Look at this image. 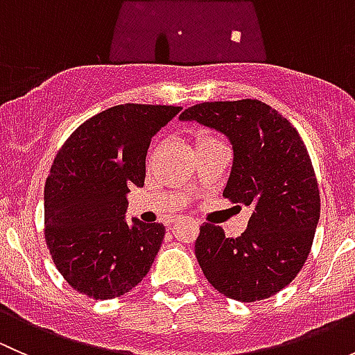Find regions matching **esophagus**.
Wrapping results in <instances>:
<instances>
[{
	"instance_id": "obj_1",
	"label": "esophagus",
	"mask_w": 355,
	"mask_h": 355,
	"mask_svg": "<svg viewBox=\"0 0 355 355\" xmlns=\"http://www.w3.org/2000/svg\"><path fill=\"white\" fill-rule=\"evenodd\" d=\"M177 220H178V218H173V220H170V225L171 223H177Z\"/></svg>"
}]
</instances>
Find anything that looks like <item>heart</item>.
Masks as SVG:
<instances>
[{
	"instance_id": "b5f03b06",
	"label": "heart",
	"mask_w": 355,
	"mask_h": 355,
	"mask_svg": "<svg viewBox=\"0 0 355 355\" xmlns=\"http://www.w3.org/2000/svg\"><path fill=\"white\" fill-rule=\"evenodd\" d=\"M213 142H220L216 137H213V135H207V134H198L194 137V146L196 149L202 148V146H207V144H213Z\"/></svg>"
}]
</instances>
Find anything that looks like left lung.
Listing matches in <instances>:
<instances>
[{"mask_svg": "<svg viewBox=\"0 0 355 355\" xmlns=\"http://www.w3.org/2000/svg\"><path fill=\"white\" fill-rule=\"evenodd\" d=\"M182 120L223 132L234 166L223 198L252 207L241 237L200 227L196 257L204 277L241 302L268 299L297 277L311 252L320 220V185L306 144L292 123L257 99L200 103Z\"/></svg>", "mask_w": 355, "mask_h": 355, "instance_id": "obj_1", "label": "left lung"}]
</instances>
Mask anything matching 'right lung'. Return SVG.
Listing matches in <instances>:
<instances>
[{"label": "right lung", "instance_id": "right-lung-1", "mask_svg": "<svg viewBox=\"0 0 355 355\" xmlns=\"http://www.w3.org/2000/svg\"><path fill=\"white\" fill-rule=\"evenodd\" d=\"M182 108L118 105L85 120L56 155L44 185V239L56 270L82 295L114 299L148 275L161 223L125 221L128 187H142L153 135Z\"/></svg>", "mask_w": 355, "mask_h": 355}]
</instances>
